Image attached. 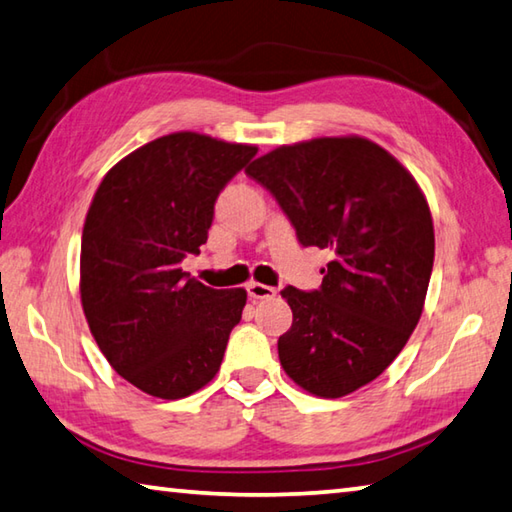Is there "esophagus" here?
Returning <instances> with one entry per match:
<instances>
[{
	"label": "esophagus",
	"mask_w": 512,
	"mask_h": 512,
	"mask_svg": "<svg viewBox=\"0 0 512 512\" xmlns=\"http://www.w3.org/2000/svg\"><path fill=\"white\" fill-rule=\"evenodd\" d=\"M248 297L250 300H266V297H273L277 291L273 286H266V284H259V282H250L246 286Z\"/></svg>",
	"instance_id": "obj_1"
}]
</instances>
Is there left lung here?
Segmentation results:
<instances>
[{"label": "left lung", "instance_id": "8db88e82", "mask_svg": "<svg viewBox=\"0 0 512 512\" xmlns=\"http://www.w3.org/2000/svg\"><path fill=\"white\" fill-rule=\"evenodd\" d=\"M246 174L273 194L297 241L331 253L315 291L286 286L293 324L280 362L306 392L340 398L392 365L421 318L434 226L414 176L360 136L259 156Z\"/></svg>", "mask_w": 512, "mask_h": 512}]
</instances>
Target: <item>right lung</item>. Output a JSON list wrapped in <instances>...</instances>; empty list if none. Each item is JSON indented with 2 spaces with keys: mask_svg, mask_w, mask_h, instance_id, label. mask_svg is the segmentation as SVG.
Masks as SVG:
<instances>
[{
  "mask_svg": "<svg viewBox=\"0 0 512 512\" xmlns=\"http://www.w3.org/2000/svg\"><path fill=\"white\" fill-rule=\"evenodd\" d=\"M257 147L176 132L111 167L87 212L80 295L116 374L176 401L219 371L241 320L244 288H212L183 271L208 241L221 190Z\"/></svg>",
  "mask_w": 512,
  "mask_h": 512,
  "instance_id": "right-lung-1",
  "label": "right lung"
}]
</instances>
